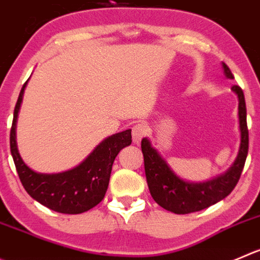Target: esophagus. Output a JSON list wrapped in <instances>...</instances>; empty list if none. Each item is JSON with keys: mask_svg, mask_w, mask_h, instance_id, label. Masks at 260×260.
Instances as JSON below:
<instances>
[{"mask_svg": "<svg viewBox=\"0 0 260 260\" xmlns=\"http://www.w3.org/2000/svg\"><path fill=\"white\" fill-rule=\"evenodd\" d=\"M132 134L133 142H134L135 144H139L140 140L147 135V126H145L144 123H137V125L133 126Z\"/></svg>", "mask_w": 260, "mask_h": 260, "instance_id": "34e87169", "label": "esophagus"}]
</instances>
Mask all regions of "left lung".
Returning a JSON list of instances; mask_svg holds the SVG:
<instances>
[{"label":"left lung","mask_w":260,"mask_h":260,"mask_svg":"<svg viewBox=\"0 0 260 260\" xmlns=\"http://www.w3.org/2000/svg\"><path fill=\"white\" fill-rule=\"evenodd\" d=\"M227 79H234L229 66L222 62ZM232 91L239 100L240 147L237 157L224 174L202 182H192L180 177L160 153L152 145L148 138H143L142 152L144 155V169L150 195L166 211L176 214H187L202 211L224 199L239 181L249 149V133L246 126L245 98L241 88L232 86Z\"/></svg>","instance_id":"obj_1"}]
</instances>
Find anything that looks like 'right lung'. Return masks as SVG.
<instances>
[{
  "instance_id": "right-lung-1",
  "label": "right lung",
  "mask_w": 260,
  "mask_h": 260,
  "mask_svg": "<svg viewBox=\"0 0 260 260\" xmlns=\"http://www.w3.org/2000/svg\"><path fill=\"white\" fill-rule=\"evenodd\" d=\"M26 81L14 110L10 149L24 189L42 206L58 213L79 214L95 207L105 198L115 158L122 148L132 144V130L103 139L93 152L74 169L58 174H41L23 160L16 143V123Z\"/></svg>"
}]
</instances>
